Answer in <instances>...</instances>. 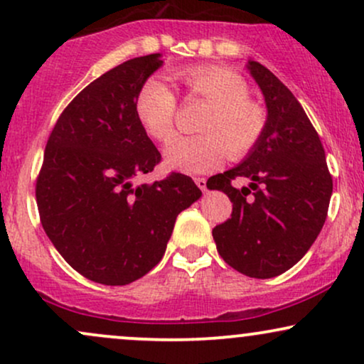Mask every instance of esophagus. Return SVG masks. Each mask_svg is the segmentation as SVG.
Segmentation results:
<instances>
[{
    "label": "esophagus",
    "mask_w": 364,
    "mask_h": 364,
    "mask_svg": "<svg viewBox=\"0 0 364 364\" xmlns=\"http://www.w3.org/2000/svg\"><path fill=\"white\" fill-rule=\"evenodd\" d=\"M195 183L202 191L207 190V179L205 178H195Z\"/></svg>",
    "instance_id": "obj_1"
}]
</instances>
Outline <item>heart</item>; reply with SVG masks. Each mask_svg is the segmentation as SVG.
<instances>
[{"label": "heart", "mask_w": 364, "mask_h": 364, "mask_svg": "<svg viewBox=\"0 0 364 364\" xmlns=\"http://www.w3.org/2000/svg\"><path fill=\"white\" fill-rule=\"evenodd\" d=\"M191 97L208 104L198 124L202 135L183 136L166 147L164 159L171 169L205 173L223 164L225 156L241 159L253 150L267 124L265 111L250 101L248 83L223 66H191L174 73ZM135 112L150 139L168 141L176 127L178 99L166 82L150 78L140 87Z\"/></svg>", "instance_id": "heart-1"}]
</instances>
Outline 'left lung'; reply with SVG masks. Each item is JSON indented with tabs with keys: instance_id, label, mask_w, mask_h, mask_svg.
<instances>
[{
	"instance_id": "obj_1",
	"label": "left lung",
	"mask_w": 364,
	"mask_h": 364,
	"mask_svg": "<svg viewBox=\"0 0 364 364\" xmlns=\"http://www.w3.org/2000/svg\"><path fill=\"white\" fill-rule=\"evenodd\" d=\"M246 68L265 97L267 124L241 164L208 179L210 190L224 191L232 202L231 219L215 225L212 236L228 265L248 277L270 279L301 260L320 235L332 176L298 99L258 61L250 60ZM236 177L252 183L237 191L230 185Z\"/></svg>"
}]
</instances>
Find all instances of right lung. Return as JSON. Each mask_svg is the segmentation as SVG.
<instances>
[{"instance_id": "obj_1", "label": "right lung", "mask_w": 364, "mask_h": 364, "mask_svg": "<svg viewBox=\"0 0 364 364\" xmlns=\"http://www.w3.org/2000/svg\"><path fill=\"white\" fill-rule=\"evenodd\" d=\"M161 53L128 60L83 89L54 124L36 183L41 223L54 248L90 281L124 286L164 257L174 223L202 196L193 179L152 173L161 154L135 112Z\"/></svg>"}]
</instances>
